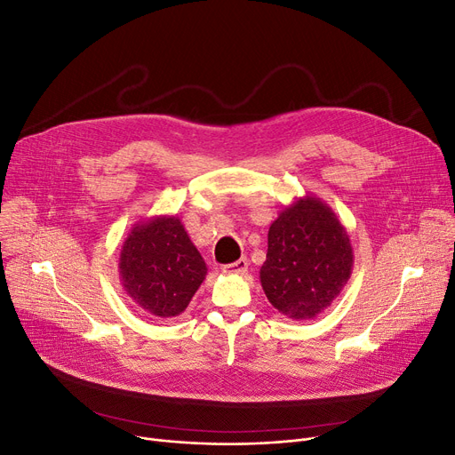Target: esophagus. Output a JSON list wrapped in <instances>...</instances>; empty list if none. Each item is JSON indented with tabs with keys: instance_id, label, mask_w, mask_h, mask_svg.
I'll list each match as a JSON object with an SVG mask.
<instances>
[{
	"instance_id": "obj_1",
	"label": "esophagus",
	"mask_w": 455,
	"mask_h": 455,
	"mask_svg": "<svg viewBox=\"0 0 455 455\" xmlns=\"http://www.w3.org/2000/svg\"><path fill=\"white\" fill-rule=\"evenodd\" d=\"M249 269V261L247 258H240L237 261H234V264H227L221 267V271L225 275H245Z\"/></svg>"
}]
</instances>
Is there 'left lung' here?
<instances>
[{
	"mask_svg": "<svg viewBox=\"0 0 455 455\" xmlns=\"http://www.w3.org/2000/svg\"><path fill=\"white\" fill-rule=\"evenodd\" d=\"M354 266L350 237L324 201L304 196L271 223L259 282L285 317L314 319L339 297Z\"/></svg>",
	"mask_w": 455,
	"mask_h": 455,
	"instance_id": "1",
	"label": "left lung"
}]
</instances>
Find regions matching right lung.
I'll list each match as a JSON object with an SVG mask.
<instances>
[{"label":"right lung","instance_id":"obj_1","mask_svg":"<svg viewBox=\"0 0 455 455\" xmlns=\"http://www.w3.org/2000/svg\"><path fill=\"white\" fill-rule=\"evenodd\" d=\"M208 267L179 215H155L136 223L119 252V280L148 314L180 315L204 282Z\"/></svg>","mask_w":455,"mask_h":455}]
</instances>
